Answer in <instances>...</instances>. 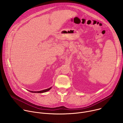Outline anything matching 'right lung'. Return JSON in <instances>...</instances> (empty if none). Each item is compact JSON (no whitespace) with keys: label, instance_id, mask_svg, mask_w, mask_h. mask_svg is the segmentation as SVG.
I'll list each match as a JSON object with an SVG mask.
<instances>
[{"label":"right lung","instance_id":"1","mask_svg":"<svg viewBox=\"0 0 123 123\" xmlns=\"http://www.w3.org/2000/svg\"><path fill=\"white\" fill-rule=\"evenodd\" d=\"M51 89V87H49V89H45V90H42V91H37V92H33V91H30V92H32V93H43V92H47L49 91L50 89Z\"/></svg>","mask_w":123,"mask_h":123}]
</instances>
